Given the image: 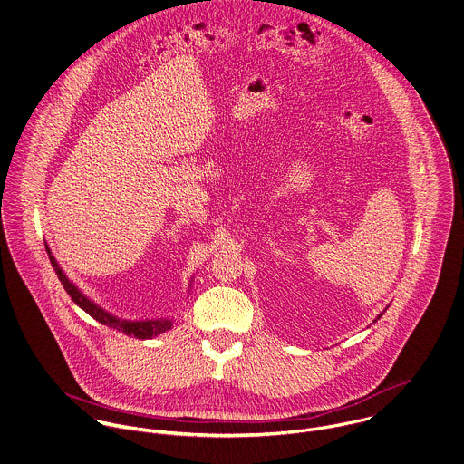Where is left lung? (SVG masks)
Returning a JSON list of instances; mask_svg holds the SVG:
<instances>
[{
    "instance_id": "1",
    "label": "left lung",
    "mask_w": 464,
    "mask_h": 464,
    "mask_svg": "<svg viewBox=\"0 0 464 464\" xmlns=\"http://www.w3.org/2000/svg\"><path fill=\"white\" fill-rule=\"evenodd\" d=\"M382 314H383V312H382ZM382 314H380V315H378V317H376V319H380V317H382ZM376 319H374V321H376Z\"/></svg>"
}]
</instances>
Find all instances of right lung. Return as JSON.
Segmentation results:
<instances>
[{
	"instance_id": "right-lung-1",
	"label": "right lung",
	"mask_w": 464,
	"mask_h": 464,
	"mask_svg": "<svg viewBox=\"0 0 464 464\" xmlns=\"http://www.w3.org/2000/svg\"><path fill=\"white\" fill-rule=\"evenodd\" d=\"M44 246H46V253H48V258L52 262V267L55 269V275L61 279L64 290L70 294L73 303H77L84 312H88L98 323H102V324H105L109 328H114V330H118V332H121V334H125L129 337H136V339H152V337H158L160 334H165L167 330L172 328V319L170 317L145 319V321H129V319H120L118 315L109 314L107 310H103L102 306H98L94 301H92L86 294H82V290L63 273L61 266L57 264L55 256L52 255L48 244H44Z\"/></svg>"
}]
</instances>
